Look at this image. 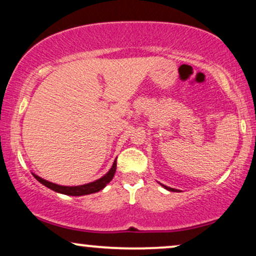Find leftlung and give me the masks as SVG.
Instances as JSON below:
<instances>
[{
	"mask_svg": "<svg viewBox=\"0 0 256 256\" xmlns=\"http://www.w3.org/2000/svg\"><path fill=\"white\" fill-rule=\"evenodd\" d=\"M160 184H161V183H160ZM161 185H162V186H164V188H165V189H166V190H168V192H178V190H177V189H173V188L166 186V185H164V184H161Z\"/></svg>",
	"mask_w": 256,
	"mask_h": 256,
	"instance_id": "8db88e82",
	"label": "left lung"
}]
</instances>
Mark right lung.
<instances>
[{
  "mask_svg": "<svg viewBox=\"0 0 256 256\" xmlns=\"http://www.w3.org/2000/svg\"><path fill=\"white\" fill-rule=\"evenodd\" d=\"M116 170V158L114 160L113 165H112L110 171L106 173L104 177H101L95 182H91V183L77 185V186H64V185H58V184L52 183V182L46 180V179L40 178V176L34 174V173H32V174H34V177L36 178L40 184L46 185V188L52 189V192H56L58 194H64V195H70V196H83V195H89V194L98 192L100 190L104 189L106 185L113 179Z\"/></svg>",
  "mask_w": 256,
  "mask_h": 256,
  "instance_id": "obj_1",
  "label": "right lung"
}]
</instances>
